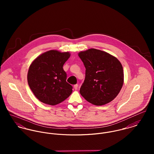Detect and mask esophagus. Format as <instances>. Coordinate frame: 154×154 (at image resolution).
<instances>
[{"instance_id":"esophagus-1","label":"esophagus","mask_w":154,"mask_h":154,"mask_svg":"<svg viewBox=\"0 0 154 154\" xmlns=\"http://www.w3.org/2000/svg\"><path fill=\"white\" fill-rule=\"evenodd\" d=\"M78 84H76L74 85V88L75 90H77L78 89Z\"/></svg>"}]
</instances>
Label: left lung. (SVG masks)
Here are the masks:
<instances>
[{"label": "left lung", "instance_id": "obj_1", "mask_svg": "<svg viewBox=\"0 0 154 154\" xmlns=\"http://www.w3.org/2000/svg\"><path fill=\"white\" fill-rule=\"evenodd\" d=\"M78 56L85 67V78L80 94L89 103L103 106L112 101L124 82L123 66L109 53L95 48L81 51Z\"/></svg>", "mask_w": 154, "mask_h": 154}]
</instances>
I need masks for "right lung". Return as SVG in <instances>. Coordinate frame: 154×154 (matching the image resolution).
<instances>
[{"instance_id": "obj_1", "label": "right lung", "mask_w": 154, "mask_h": 154, "mask_svg": "<svg viewBox=\"0 0 154 154\" xmlns=\"http://www.w3.org/2000/svg\"><path fill=\"white\" fill-rule=\"evenodd\" d=\"M69 52L49 50L38 56L30 65L27 81L36 98L44 104L54 106L67 98L72 87L66 82L63 65Z\"/></svg>"}]
</instances>
